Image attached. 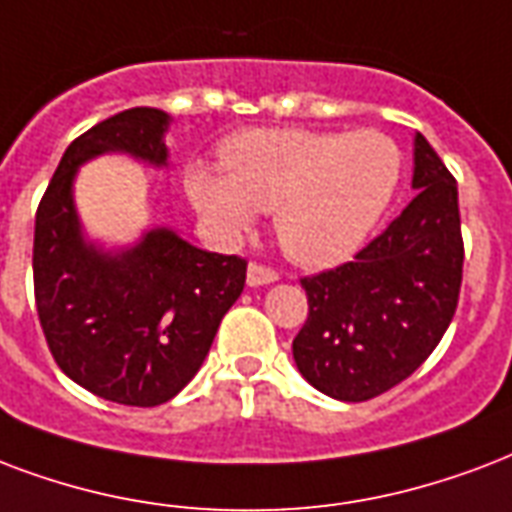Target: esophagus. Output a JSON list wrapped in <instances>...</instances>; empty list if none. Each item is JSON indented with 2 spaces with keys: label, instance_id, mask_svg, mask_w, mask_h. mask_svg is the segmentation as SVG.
Segmentation results:
<instances>
[{
  "label": "esophagus",
  "instance_id": "obj_1",
  "mask_svg": "<svg viewBox=\"0 0 512 512\" xmlns=\"http://www.w3.org/2000/svg\"><path fill=\"white\" fill-rule=\"evenodd\" d=\"M279 279V273L271 271V268H265L260 263H249L247 268V284L249 287H263V284H273Z\"/></svg>",
  "mask_w": 512,
  "mask_h": 512
}]
</instances>
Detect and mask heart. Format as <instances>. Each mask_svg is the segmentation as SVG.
<instances>
[{"label":"heart","instance_id":"obj_1","mask_svg":"<svg viewBox=\"0 0 512 512\" xmlns=\"http://www.w3.org/2000/svg\"><path fill=\"white\" fill-rule=\"evenodd\" d=\"M220 163L187 169L195 212L225 239L249 233L257 212H273L276 239L306 268L349 260L403 174L400 147L378 131L249 128L222 144Z\"/></svg>","mask_w":512,"mask_h":512}]
</instances>
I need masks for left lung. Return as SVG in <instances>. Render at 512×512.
<instances>
[{
  "label": "left lung",
  "instance_id": "1",
  "mask_svg": "<svg viewBox=\"0 0 512 512\" xmlns=\"http://www.w3.org/2000/svg\"><path fill=\"white\" fill-rule=\"evenodd\" d=\"M416 198L351 263L303 279L308 319L292 341L300 376L362 403L405 381L451 325L462 287L456 179L413 136Z\"/></svg>",
  "mask_w": 512,
  "mask_h": 512
}]
</instances>
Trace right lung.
<instances>
[{
    "label": "right lung",
    "instance_id": "obj_1",
    "mask_svg": "<svg viewBox=\"0 0 512 512\" xmlns=\"http://www.w3.org/2000/svg\"><path fill=\"white\" fill-rule=\"evenodd\" d=\"M169 126L163 109L134 107L77 136L34 220V298L58 368L93 395L136 408L169 403L190 384L247 279L241 257L193 247L166 225L126 247L85 233L77 171L107 152L169 169Z\"/></svg>",
    "mask_w": 512,
    "mask_h": 512
}]
</instances>
